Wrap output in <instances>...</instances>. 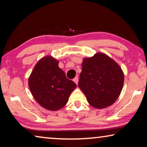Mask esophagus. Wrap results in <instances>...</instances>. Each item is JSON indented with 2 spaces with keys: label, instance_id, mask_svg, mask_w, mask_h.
<instances>
[{
  "label": "esophagus",
  "instance_id": "1",
  "mask_svg": "<svg viewBox=\"0 0 147 147\" xmlns=\"http://www.w3.org/2000/svg\"><path fill=\"white\" fill-rule=\"evenodd\" d=\"M73 81L76 84H78V76H76V77L73 79Z\"/></svg>",
  "mask_w": 147,
  "mask_h": 147
}]
</instances>
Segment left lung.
<instances>
[{"label":"left lung","mask_w":147,"mask_h":147,"mask_svg":"<svg viewBox=\"0 0 147 147\" xmlns=\"http://www.w3.org/2000/svg\"><path fill=\"white\" fill-rule=\"evenodd\" d=\"M124 80L119 65L107 55L97 53L83 60L78 87L91 105L103 109L119 97Z\"/></svg>","instance_id":"left-lung-1"}]
</instances>
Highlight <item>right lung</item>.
Listing matches in <instances>:
<instances>
[{"label": "right lung", "instance_id": "right-lung-1", "mask_svg": "<svg viewBox=\"0 0 147 147\" xmlns=\"http://www.w3.org/2000/svg\"><path fill=\"white\" fill-rule=\"evenodd\" d=\"M59 61L44 57L34 66L29 78V87L34 98L48 110L57 111L67 104L76 84L66 77L58 66Z\"/></svg>", "mask_w": 147, "mask_h": 147}]
</instances>
